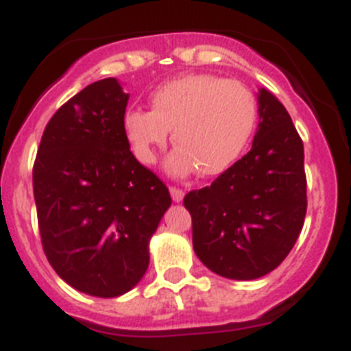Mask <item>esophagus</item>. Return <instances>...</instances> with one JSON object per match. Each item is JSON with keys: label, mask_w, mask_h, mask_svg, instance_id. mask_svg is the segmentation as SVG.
<instances>
[{"label": "esophagus", "mask_w": 351, "mask_h": 351, "mask_svg": "<svg viewBox=\"0 0 351 351\" xmlns=\"http://www.w3.org/2000/svg\"><path fill=\"white\" fill-rule=\"evenodd\" d=\"M170 195H172L173 202H182V198H184V191L176 188V186H170Z\"/></svg>", "instance_id": "1"}]
</instances>
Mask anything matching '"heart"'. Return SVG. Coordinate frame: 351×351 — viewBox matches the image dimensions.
<instances>
[{"mask_svg":"<svg viewBox=\"0 0 351 351\" xmlns=\"http://www.w3.org/2000/svg\"><path fill=\"white\" fill-rule=\"evenodd\" d=\"M151 107L126 112V137L137 160L153 165L173 130L178 147L165 161L172 178H188L195 170L213 178L228 170L244 153L256 125L253 93L237 80L209 73L163 84L151 96Z\"/></svg>","mask_w":351,"mask_h":351,"instance_id":"heart-1","label":"heart"}]
</instances>
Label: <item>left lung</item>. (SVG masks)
I'll use <instances>...</instances> for the list:
<instances>
[{"label": "left lung", "mask_w": 351, "mask_h": 351, "mask_svg": "<svg viewBox=\"0 0 351 351\" xmlns=\"http://www.w3.org/2000/svg\"><path fill=\"white\" fill-rule=\"evenodd\" d=\"M258 128L250 153L210 186L190 191L193 250L214 274L258 280L291 251L306 218L304 145L290 114L260 88Z\"/></svg>", "instance_id": "8db88e82"}]
</instances>
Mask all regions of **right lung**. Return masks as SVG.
<instances>
[{"label":"right lung","instance_id":"1","mask_svg":"<svg viewBox=\"0 0 351 351\" xmlns=\"http://www.w3.org/2000/svg\"><path fill=\"white\" fill-rule=\"evenodd\" d=\"M128 100L112 77L89 84L49 121L33 167L49 263L70 287L104 299L144 278L149 241L172 204L130 151Z\"/></svg>","mask_w":351,"mask_h":351}]
</instances>
